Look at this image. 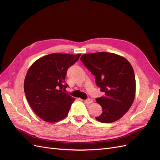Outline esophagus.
<instances>
[{
    "instance_id": "34e87169",
    "label": "esophagus",
    "mask_w": 160,
    "mask_h": 160,
    "mask_svg": "<svg viewBox=\"0 0 160 160\" xmlns=\"http://www.w3.org/2000/svg\"><path fill=\"white\" fill-rule=\"evenodd\" d=\"M84 102L86 104H91V103H92V100L91 99H88L87 100H84Z\"/></svg>"
}]
</instances>
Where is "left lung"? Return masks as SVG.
<instances>
[{
    "instance_id": "8db88e82",
    "label": "left lung",
    "mask_w": 160,
    "mask_h": 160,
    "mask_svg": "<svg viewBox=\"0 0 160 160\" xmlns=\"http://www.w3.org/2000/svg\"><path fill=\"white\" fill-rule=\"evenodd\" d=\"M80 60L105 94L96 99L103 112L95 119L102 123L117 121L128 111L134 100L136 80L133 68L124 57L98 52L82 55Z\"/></svg>"
}]
</instances>
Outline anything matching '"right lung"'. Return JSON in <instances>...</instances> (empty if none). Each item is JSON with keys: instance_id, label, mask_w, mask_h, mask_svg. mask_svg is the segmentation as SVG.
Instances as JSON below:
<instances>
[{"instance_id": "right-lung-1", "label": "right lung", "mask_w": 160, "mask_h": 160, "mask_svg": "<svg viewBox=\"0 0 160 160\" xmlns=\"http://www.w3.org/2000/svg\"><path fill=\"white\" fill-rule=\"evenodd\" d=\"M81 54L51 53L40 57L28 69L24 92L31 108L45 122L54 123L68 116L74 98L64 92L68 68Z\"/></svg>"}]
</instances>
